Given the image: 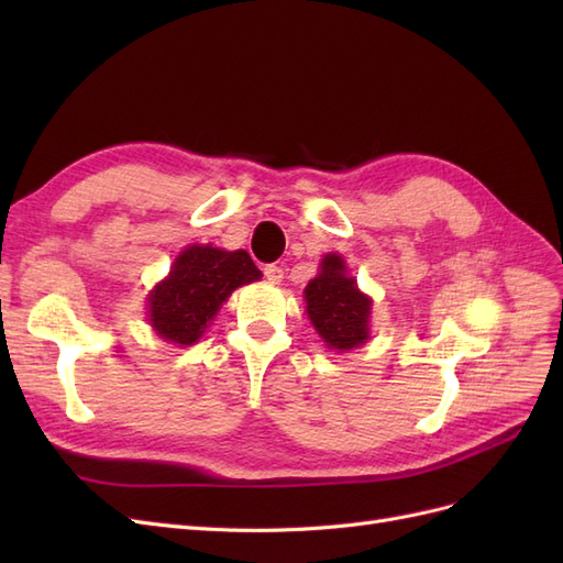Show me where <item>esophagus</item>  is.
Here are the masks:
<instances>
[{
    "instance_id": "1",
    "label": "esophagus",
    "mask_w": 563,
    "mask_h": 563,
    "mask_svg": "<svg viewBox=\"0 0 563 563\" xmlns=\"http://www.w3.org/2000/svg\"><path fill=\"white\" fill-rule=\"evenodd\" d=\"M263 275H265V279H267L269 284H282L284 269H282L279 265H265V267H263Z\"/></svg>"
}]
</instances>
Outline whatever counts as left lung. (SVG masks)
Instances as JSON below:
<instances>
[{
  "mask_svg": "<svg viewBox=\"0 0 563 563\" xmlns=\"http://www.w3.org/2000/svg\"><path fill=\"white\" fill-rule=\"evenodd\" d=\"M305 312L329 350L347 352L368 340L373 300L347 275L343 255H323L319 275L305 286Z\"/></svg>",
  "mask_w": 563,
  "mask_h": 563,
  "instance_id": "obj_1",
  "label": "left lung"
}]
</instances>
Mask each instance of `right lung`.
I'll return each mask as SVG.
<instances>
[{
    "label": "right lung",
    "instance_id": "right-lung-1",
    "mask_svg": "<svg viewBox=\"0 0 563 563\" xmlns=\"http://www.w3.org/2000/svg\"><path fill=\"white\" fill-rule=\"evenodd\" d=\"M263 275L246 251H223L211 244L187 246L150 291L147 321L152 331L174 345H195L211 327L234 288Z\"/></svg>",
    "mask_w": 563,
    "mask_h": 563
}]
</instances>
